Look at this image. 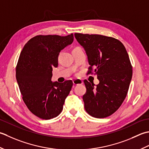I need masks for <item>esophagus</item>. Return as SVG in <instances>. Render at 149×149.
Returning <instances> with one entry per match:
<instances>
[{
    "label": "esophagus",
    "instance_id": "34e87169",
    "mask_svg": "<svg viewBox=\"0 0 149 149\" xmlns=\"http://www.w3.org/2000/svg\"><path fill=\"white\" fill-rule=\"evenodd\" d=\"M83 84V81L81 79H76L73 80V84L74 86H77V85H80Z\"/></svg>",
    "mask_w": 149,
    "mask_h": 149
}]
</instances>
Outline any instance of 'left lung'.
I'll return each mask as SVG.
<instances>
[{"instance_id": "8db88e82", "label": "left lung", "mask_w": 149, "mask_h": 149, "mask_svg": "<svg viewBox=\"0 0 149 149\" xmlns=\"http://www.w3.org/2000/svg\"><path fill=\"white\" fill-rule=\"evenodd\" d=\"M78 42L86 51L90 65L88 74H95L96 85L87 80L83 96L84 107L91 116L103 118L111 116L122 104L128 92L132 70L125 46L117 39L101 35L75 33Z\"/></svg>"}]
</instances>
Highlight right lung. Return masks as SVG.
Listing matches in <instances>:
<instances>
[{
  "instance_id": "right-lung-1",
  "label": "right lung",
  "mask_w": 149,
  "mask_h": 149,
  "mask_svg": "<svg viewBox=\"0 0 149 149\" xmlns=\"http://www.w3.org/2000/svg\"><path fill=\"white\" fill-rule=\"evenodd\" d=\"M73 34L38 35L30 39L21 51L16 78L22 99L29 110L38 118L49 120L63 109L72 81L53 82V68L58 66L61 50L72 43Z\"/></svg>"
}]
</instances>
